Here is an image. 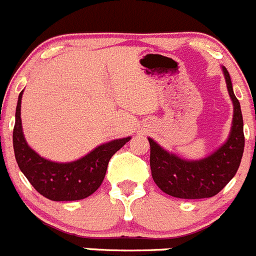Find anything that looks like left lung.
<instances>
[{
	"mask_svg": "<svg viewBox=\"0 0 256 256\" xmlns=\"http://www.w3.org/2000/svg\"><path fill=\"white\" fill-rule=\"evenodd\" d=\"M226 84L234 103V118L228 139L210 156L188 160L164 150L153 139L150 144V170L156 186L180 199H204L217 195L232 180L240 167L245 136L240 102L232 88L231 76L223 66Z\"/></svg>",
	"mask_w": 256,
	"mask_h": 256,
	"instance_id": "left-lung-1",
	"label": "left lung"
}]
</instances>
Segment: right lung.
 I'll list each match as a JSON object with an SVG mask.
<instances>
[{"label": "right lung", "mask_w": 256, "mask_h": 256, "mask_svg": "<svg viewBox=\"0 0 256 256\" xmlns=\"http://www.w3.org/2000/svg\"><path fill=\"white\" fill-rule=\"evenodd\" d=\"M24 92V90H22ZM15 114L12 142L20 171L39 194L54 202H72L88 198L103 182L111 156L131 139H116L96 146L80 160L68 163L48 160L28 145L22 126V96Z\"/></svg>", "instance_id": "obj_1"}]
</instances>
